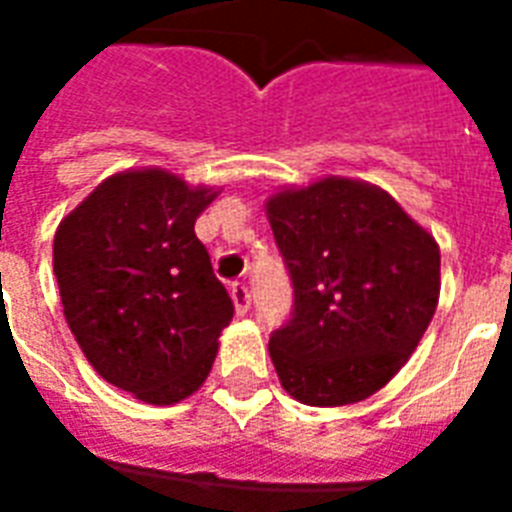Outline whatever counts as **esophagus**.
<instances>
[{
  "mask_svg": "<svg viewBox=\"0 0 512 512\" xmlns=\"http://www.w3.org/2000/svg\"><path fill=\"white\" fill-rule=\"evenodd\" d=\"M230 293H233L235 312H238V315H246L249 307H252V293H249V288H246L244 282H235Z\"/></svg>",
  "mask_w": 512,
  "mask_h": 512,
  "instance_id": "1",
  "label": "esophagus"
}]
</instances>
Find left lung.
<instances>
[{
	"instance_id": "8db88e82",
	"label": "left lung",
	"mask_w": 512,
	"mask_h": 512,
	"mask_svg": "<svg viewBox=\"0 0 512 512\" xmlns=\"http://www.w3.org/2000/svg\"><path fill=\"white\" fill-rule=\"evenodd\" d=\"M266 216L293 282V315L268 343L279 384L321 408L376 395L436 312V238L389 191L337 175L279 189Z\"/></svg>"
}]
</instances>
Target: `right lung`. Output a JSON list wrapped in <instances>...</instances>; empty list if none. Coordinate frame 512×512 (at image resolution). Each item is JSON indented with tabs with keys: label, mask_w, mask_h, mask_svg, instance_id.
<instances>
[{
	"label": "right lung",
	"mask_w": 512,
	"mask_h": 512,
	"mask_svg": "<svg viewBox=\"0 0 512 512\" xmlns=\"http://www.w3.org/2000/svg\"><path fill=\"white\" fill-rule=\"evenodd\" d=\"M222 189L161 167L98 183L54 233L65 321L95 373L153 406L208 378L233 299L194 222Z\"/></svg>",
	"instance_id": "obj_1"
}]
</instances>
